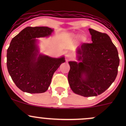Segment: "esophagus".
<instances>
[{
	"label": "esophagus",
	"instance_id": "esophagus-1",
	"mask_svg": "<svg viewBox=\"0 0 126 126\" xmlns=\"http://www.w3.org/2000/svg\"><path fill=\"white\" fill-rule=\"evenodd\" d=\"M66 58H67V60H69V59H70L72 58V55L70 54V53H67V54H66Z\"/></svg>",
	"mask_w": 126,
	"mask_h": 126
}]
</instances>
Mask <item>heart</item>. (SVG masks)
Wrapping results in <instances>:
<instances>
[{"label":"heart","instance_id":"heart-1","mask_svg":"<svg viewBox=\"0 0 126 126\" xmlns=\"http://www.w3.org/2000/svg\"><path fill=\"white\" fill-rule=\"evenodd\" d=\"M76 37H78V38H82V36L80 35H78L76 36Z\"/></svg>","mask_w":126,"mask_h":126}]
</instances>
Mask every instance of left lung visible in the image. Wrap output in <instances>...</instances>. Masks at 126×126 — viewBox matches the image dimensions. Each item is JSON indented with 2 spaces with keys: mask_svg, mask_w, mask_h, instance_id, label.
Segmentation results:
<instances>
[{
  "mask_svg": "<svg viewBox=\"0 0 126 126\" xmlns=\"http://www.w3.org/2000/svg\"><path fill=\"white\" fill-rule=\"evenodd\" d=\"M92 43L76 48L78 62L70 61L68 81L76 94L85 97L103 93L113 83L118 73V51L107 34L89 29Z\"/></svg>",
  "mask_w": 126,
  "mask_h": 126,
  "instance_id": "obj_1",
  "label": "left lung"
}]
</instances>
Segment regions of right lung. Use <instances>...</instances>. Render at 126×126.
Instances as JSON below:
<instances>
[{
    "mask_svg": "<svg viewBox=\"0 0 126 126\" xmlns=\"http://www.w3.org/2000/svg\"><path fill=\"white\" fill-rule=\"evenodd\" d=\"M54 30L28 27L12 38L7 50V67L19 89L30 94L45 92L64 56L53 58L40 53L37 38L48 37Z\"/></svg>",
    "mask_w": 126,
    "mask_h": 126,
    "instance_id": "obj_1",
    "label": "right lung"
}]
</instances>
